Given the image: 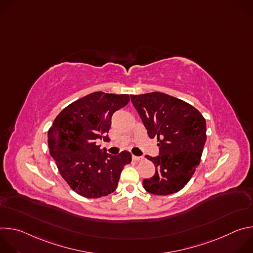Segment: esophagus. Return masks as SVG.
Listing matches in <instances>:
<instances>
[{
	"label": "esophagus",
	"mask_w": 253,
	"mask_h": 253,
	"mask_svg": "<svg viewBox=\"0 0 253 253\" xmlns=\"http://www.w3.org/2000/svg\"><path fill=\"white\" fill-rule=\"evenodd\" d=\"M132 159H133L134 161H142V160L144 159V157H143V156H135V155H133V156H132Z\"/></svg>",
	"instance_id": "34e87169"
}]
</instances>
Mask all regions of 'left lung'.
I'll return each instance as SVG.
<instances>
[{
    "label": "left lung",
    "instance_id": "8db88e82",
    "mask_svg": "<svg viewBox=\"0 0 253 253\" xmlns=\"http://www.w3.org/2000/svg\"><path fill=\"white\" fill-rule=\"evenodd\" d=\"M131 101L150 138L157 137L159 155L146 158L156 167L143 186L155 195L181 190L200 163L206 141V122L190 104L161 92L131 95Z\"/></svg>",
    "mask_w": 253,
    "mask_h": 253
}]
</instances>
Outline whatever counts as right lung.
I'll use <instances>...</instances> for the list:
<instances>
[{
	"instance_id": "right-lung-1",
	"label": "right lung",
	"mask_w": 253,
	"mask_h": 253,
	"mask_svg": "<svg viewBox=\"0 0 253 253\" xmlns=\"http://www.w3.org/2000/svg\"><path fill=\"white\" fill-rule=\"evenodd\" d=\"M129 101L127 94L94 92L67 106L49 129L50 154L61 176L79 195L100 198L116 190L131 154L110 155L96 141L110 140L107 133L112 115Z\"/></svg>"
}]
</instances>
